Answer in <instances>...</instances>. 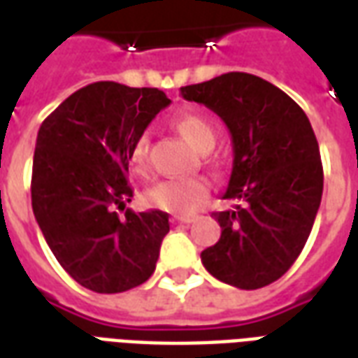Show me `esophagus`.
<instances>
[{
  "mask_svg": "<svg viewBox=\"0 0 358 358\" xmlns=\"http://www.w3.org/2000/svg\"><path fill=\"white\" fill-rule=\"evenodd\" d=\"M172 222H174V224H192V222H194V218H189V217H172Z\"/></svg>",
  "mask_w": 358,
  "mask_h": 358,
  "instance_id": "34e87169",
  "label": "esophagus"
}]
</instances>
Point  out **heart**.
Returning <instances> with one entry per match:
<instances>
[{
	"instance_id": "heart-1",
	"label": "heart",
	"mask_w": 358,
	"mask_h": 358,
	"mask_svg": "<svg viewBox=\"0 0 358 358\" xmlns=\"http://www.w3.org/2000/svg\"><path fill=\"white\" fill-rule=\"evenodd\" d=\"M174 126L195 149L209 151L215 145L217 132L207 118L199 115H182L174 120ZM149 136L141 132L130 145L128 161L134 172L145 174L148 171ZM209 182L205 178H172L163 180L148 192V203L155 209L174 213V215H192L201 207L209 195Z\"/></svg>"
}]
</instances>
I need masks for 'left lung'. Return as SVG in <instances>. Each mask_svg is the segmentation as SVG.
Masks as SVG:
<instances>
[{
    "instance_id": "1",
    "label": "left lung",
    "mask_w": 358,
    "mask_h": 358,
    "mask_svg": "<svg viewBox=\"0 0 358 358\" xmlns=\"http://www.w3.org/2000/svg\"><path fill=\"white\" fill-rule=\"evenodd\" d=\"M232 134L234 164L224 199L234 210L213 213L220 240L201 253L209 274L240 289H259L289 270L315 224L324 187L320 149L292 97L248 73L220 74L182 88Z\"/></svg>"
}]
</instances>
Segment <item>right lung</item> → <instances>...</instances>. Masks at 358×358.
I'll use <instances>...</instances> for the list:
<instances>
[{
    "label": "right lung",
    "mask_w": 358,
    "mask_h": 358,
    "mask_svg": "<svg viewBox=\"0 0 358 358\" xmlns=\"http://www.w3.org/2000/svg\"><path fill=\"white\" fill-rule=\"evenodd\" d=\"M169 103L157 88L94 82L40 126L30 186L36 222L59 264L95 293L132 289L155 270L169 215L117 210L134 197L130 145Z\"/></svg>",
    "instance_id": "obj_1"
}]
</instances>
